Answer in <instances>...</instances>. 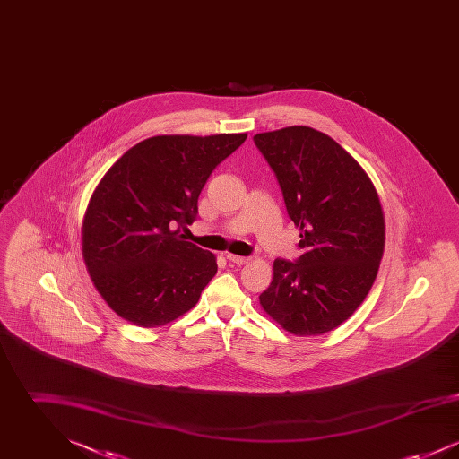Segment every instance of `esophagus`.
I'll list each match as a JSON object with an SVG mask.
<instances>
[{"instance_id": "esophagus-1", "label": "esophagus", "mask_w": 459, "mask_h": 459, "mask_svg": "<svg viewBox=\"0 0 459 459\" xmlns=\"http://www.w3.org/2000/svg\"><path fill=\"white\" fill-rule=\"evenodd\" d=\"M227 260L234 264H246L251 258L249 256H238V255H227Z\"/></svg>"}]
</instances>
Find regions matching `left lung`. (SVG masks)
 Returning a JSON list of instances; mask_svg holds the SVG:
<instances>
[{
    "label": "left lung",
    "mask_w": 459,
    "mask_h": 459,
    "mask_svg": "<svg viewBox=\"0 0 459 459\" xmlns=\"http://www.w3.org/2000/svg\"><path fill=\"white\" fill-rule=\"evenodd\" d=\"M277 177L303 255L277 258L263 309L294 335H320L363 303L384 253L378 195L359 163L332 137L285 127L253 137Z\"/></svg>",
    "instance_id": "1"
}]
</instances>
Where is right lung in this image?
<instances>
[{
	"mask_svg": "<svg viewBox=\"0 0 459 459\" xmlns=\"http://www.w3.org/2000/svg\"><path fill=\"white\" fill-rule=\"evenodd\" d=\"M247 134L156 135L109 169L89 201L82 255L109 307L139 327H160L196 305L217 273L206 249L184 240L208 177Z\"/></svg>",
	"mask_w": 459,
	"mask_h": 459,
	"instance_id": "1",
	"label": "right lung"
}]
</instances>
